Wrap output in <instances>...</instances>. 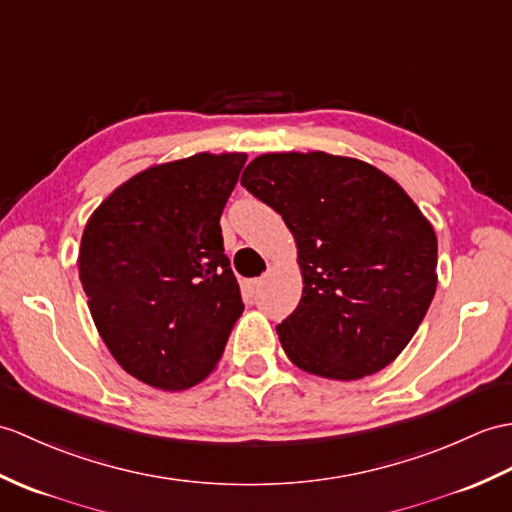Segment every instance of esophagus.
<instances>
[{"label":"esophagus","mask_w":512,"mask_h":512,"mask_svg":"<svg viewBox=\"0 0 512 512\" xmlns=\"http://www.w3.org/2000/svg\"><path fill=\"white\" fill-rule=\"evenodd\" d=\"M259 285H261V279H248L244 281V290L253 296L259 290Z\"/></svg>","instance_id":"esophagus-1"}]
</instances>
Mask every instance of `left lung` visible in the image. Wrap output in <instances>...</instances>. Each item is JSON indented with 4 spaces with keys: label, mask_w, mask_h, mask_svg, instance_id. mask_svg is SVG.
<instances>
[{
    "label": "left lung",
    "mask_w": 512,
    "mask_h": 512,
    "mask_svg": "<svg viewBox=\"0 0 512 512\" xmlns=\"http://www.w3.org/2000/svg\"><path fill=\"white\" fill-rule=\"evenodd\" d=\"M242 185L275 209L299 248L303 296L277 325L303 371L351 382L388 366L436 292V233L401 185L371 163L270 152Z\"/></svg>",
    "instance_id": "1"
}]
</instances>
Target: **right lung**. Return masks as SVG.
<instances>
[{"instance_id": "1", "label": "right lung", "mask_w": 512, "mask_h": 512, "mask_svg": "<svg viewBox=\"0 0 512 512\" xmlns=\"http://www.w3.org/2000/svg\"><path fill=\"white\" fill-rule=\"evenodd\" d=\"M246 154L200 152L128 178L93 211L78 272L104 344L128 375L185 390L222 358L244 303L220 216Z\"/></svg>"}]
</instances>
